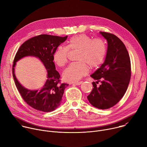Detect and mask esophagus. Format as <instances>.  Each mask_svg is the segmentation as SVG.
Masks as SVG:
<instances>
[{"label":"esophagus","instance_id":"obj_1","mask_svg":"<svg viewBox=\"0 0 147 147\" xmlns=\"http://www.w3.org/2000/svg\"><path fill=\"white\" fill-rule=\"evenodd\" d=\"M82 82V81H80V82H74V83H73V84H74V85H76V86H79V85H80L81 84Z\"/></svg>","mask_w":147,"mask_h":147}]
</instances>
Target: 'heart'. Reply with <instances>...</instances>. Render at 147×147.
Here are the masks:
<instances>
[{
	"label": "heart",
	"instance_id": "b5f03b06",
	"mask_svg": "<svg viewBox=\"0 0 147 147\" xmlns=\"http://www.w3.org/2000/svg\"><path fill=\"white\" fill-rule=\"evenodd\" d=\"M69 50H77V62L71 63L63 73V78L69 82H77L88 73V67L95 69L100 66L105 59L107 44L103 39H92L81 34L71 37L67 47L59 46L53 53V60L59 67L64 66L68 60Z\"/></svg>",
	"mask_w": 147,
	"mask_h": 147
}]
</instances>
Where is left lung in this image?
Here are the masks:
<instances>
[{
  "mask_svg": "<svg viewBox=\"0 0 147 147\" xmlns=\"http://www.w3.org/2000/svg\"><path fill=\"white\" fill-rule=\"evenodd\" d=\"M107 40L108 49L103 63L91 77L93 89L87 98L92 105L107 109L115 105L126 92L131 77V63L128 51L123 42L114 34L99 32ZM101 84L97 87L96 84Z\"/></svg>",
  "mask_w": 147,
  "mask_h": 147,
  "instance_id": "left-lung-1",
  "label": "left lung"
}]
</instances>
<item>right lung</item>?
<instances>
[{
    "instance_id": "obj_1",
    "label": "right lung",
    "mask_w": 147,
    "mask_h": 147,
    "mask_svg": "<svg viewBox=\"0 0 147 147\" xmlns=\"http://www.w3.org/2000/svg\"><path fill=\"white\" fill-rule=\"evenodd\" d=\"M61 37L42 34L26 40L19 48L13 65V76L16 86L24 100L32 108L44 112H50L58 108L68 84L60 83V74L56 70L53 53L57 47L67 39ZM26 56H34L43 63L47 70L45 84L40 89L30 90L24 88L17 80L14 73L16 62Z\"/></svg>"
}]
</instances>
